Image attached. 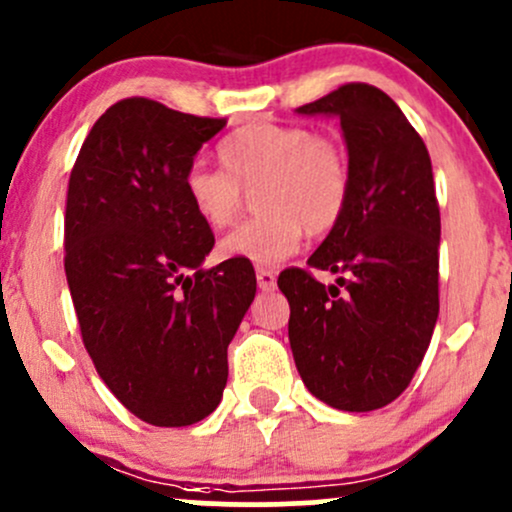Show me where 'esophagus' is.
Listing matches in <instances>:
<instances>
[{
	"instance_id": "esophagus-1",
	"label": "esophagus",
	"mask_w": 512,
	"mask_h": 512,
	"mask_svg": "<svg viewBox=\"0 0 512 512\" xmlns=\"http://www.w3.org/2000/svg\"><path fill=\"white\" fill-rule=\"evenodd\" d=\"M275 278H278V275H275V271H271V268H258V271H256L258 287H261L263 292L273 290V287H275Z\"/></svg>"
}]
</instances>
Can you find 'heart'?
Wrapping results in <instances>:
<instances>
[{
    "instance_id": "obj_1",
    "label": "heart",
    "mask_w": 512,
    "mask_h": 512,
    "mask_svg": "<svg viewBox=\"0 0 512 512\" xmlns=\"http://www.w3.org/2000/svg\"><path fill=\"white\" fill-rule=\"evenodd\" d=\"M225 171L193 162L183 174V195L200 222L227 229L256 193V220L222 239L220 254L273 266L300 249L304 229L314 237L341 222L350 200L346 149L333 137L302 125L256 123L222 140Z\"/></svg>"
}]
</instances>
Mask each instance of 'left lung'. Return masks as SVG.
Segmentation results:
<instances>
[{"label":"left lung","mask_w":512,"mask_h":512,"mask_svg":"<svg viewBox=\"0 0 512 512\" xmlns=\"http://www.w3.org/2000/svg\"><path fill=\"white\" fill-rule=\"evenodd\" d=\"M341 120L350 200L309 268L346 278L321 285L287 268L290 348L304 387L331 409L375 411L409 387L438 321L440 208L421 135L370 84H346L300 106Z\"/></svg>","instance_id":"8db88e82"}]
</instances>
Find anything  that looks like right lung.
<instances>
[{
    "label": "right lung",
    "mask_w": 512,
    "mask_h": 512,
    "mask_svg": "<svg viewBox=\"0 0 512 512\" xmlns=\"http://www.w3.org/2000/svg\"><path fill=\"white\" fill-rule=\"evenodd\" d=\"M225 125L123 99L86 135L67 188L65 273L84 346L120 404L159 428L217 409L256 295L249 261L205 271L215 237L183 195V174Z\"/></svg>",
    "instance_id": "right-lung-1"
}]
</instances>
